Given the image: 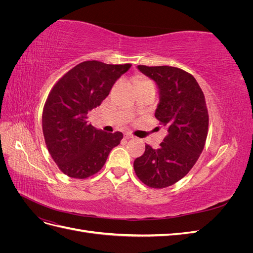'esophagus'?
Wrapping results in <instances>:
<instances>
[{"mask_svg": "<svg viewBox=\"0 0 253 253\" xmlns=\"http://www.w3.org/2000/svg\"><path fill=\"white\" fill-rule=\"evenodd\" d=\"M125 138L126 139H131V138H134V136L131 133H126L125 134Z\"/></svg>", "mask_w": 253, "mask_h": 253, "instance_id": "1", "label": "esophagus"}]
</instances>
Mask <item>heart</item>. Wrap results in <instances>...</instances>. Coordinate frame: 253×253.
Segmentation results:
<instances>
[{
  "mask_svg": "<svg viewBox=\"0 0 253 253\" xmlns=\"http://www.w3.org/2000/svg\"><path fill=\"white\" fill-rule=\"evenodd\" d=\"M143 81H144V80H143Z\"/></svg>",
  "mask_w": 253,
  "mask_h": 253,
  "instance_id": "b5f03b06",
  "label": "heart"
}]
</instances>
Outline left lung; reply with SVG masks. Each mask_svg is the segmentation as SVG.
I'll list each match as a JSON object with an SVG mask.
<instances>
[{
  "instance_id": "1",
  "label": "left lung",
  "mask_w": 253,
  "mask_h": 253,
  "mask_svg": "<svg viewBox=\"0 0 253 253\" xmlns=\"http://www.w3.org/2000/svg\"><path fill=\"white\" fill-rule=\"evenodd\" d=\"M159 88L155 117L168 133L158 149L145 144L134 160L135 173L154 189L170 187L189 173L204 150L209 115L205 96L192 75L173 66L138 65Z\"/></svg>"
}]
</instances>
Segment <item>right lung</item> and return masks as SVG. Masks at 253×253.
<instances>
[{"label": "right lung", "instance_id": "add662e5", "mask_svg": "<svg viewBox=\"0 0 253 253\" xmlns=\"http://www.w3.org/2000/svg\"><path fill=\"white\" fill-rule=\"evenodd\" d=\"M132 64L84 61L61 77L49 91L42 114L45 143L53 162L65 175L84 179L102 169L121 132L105 133L87 122L114 83Z\"/></svg>", "mask_w": 253, "mask_h": 253}]
</instances>
